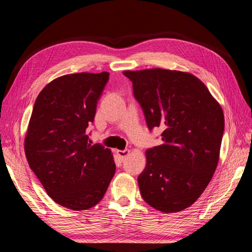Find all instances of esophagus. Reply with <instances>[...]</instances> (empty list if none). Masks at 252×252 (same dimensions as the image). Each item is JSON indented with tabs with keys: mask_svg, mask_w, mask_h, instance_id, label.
I'll list each match as a JSON object with an SVG mask.
<instances>
[{
	"mask_svg": "<svg viewBox=\"0 0 252 252\" xmlns=\"http://www.w3.org/2000/svg\"><path fill=\"white\" fill-rule=\"evenodd\" d=\"M117 154H118L119 158L122 159V161H123V159H124L125 158H127L129 155H130V150H129V149H125V150H118V151H117Z\"/></svg>",
	"mask_w": 252,
	"mask_h": 252,
	"instance_id": "1",
	"label": "esophagus"
}]
</instances>
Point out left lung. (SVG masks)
<instances>
[{
  "label": "left lung",
  "mask_w": 252,
  "mask_h": 252,
  "mask_svg": "<svg viewBox=\"0 0 252 252\" xmlns=\"http://www.w3.org/2000/svg\"><path fill=\"white\" fill-rule=\"evenodd\" d=\"M123 73L132 82L149 130L163 129L162 145L146 151L138 178L141 195L157 210L181 211L199 199L216 171L222 107L191 73L161 68Z\"/></svg>",
  "instance_id": "8db88e82"
}]
</instances>
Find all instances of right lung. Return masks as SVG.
I'll use <instances>...</instances> for the list:
<instances>
[{
    "label": "right lung",
    "instance_id": "1",
    "mask_svg": "<svg viewBox=\"0 0 252 252\" xmlns=\"http://www.w3.org/2000/svg\"><path fill=\"white\" fill-rule=\"evenodd\" d=\"M109 73L66 74L37 95L25 138L30 168L57 204L86 210L100 202L116 172L111 150L88 143Z\"/></svg>",
    "mask_w": 252,
    "mask_h": 252
}]
</instances>
